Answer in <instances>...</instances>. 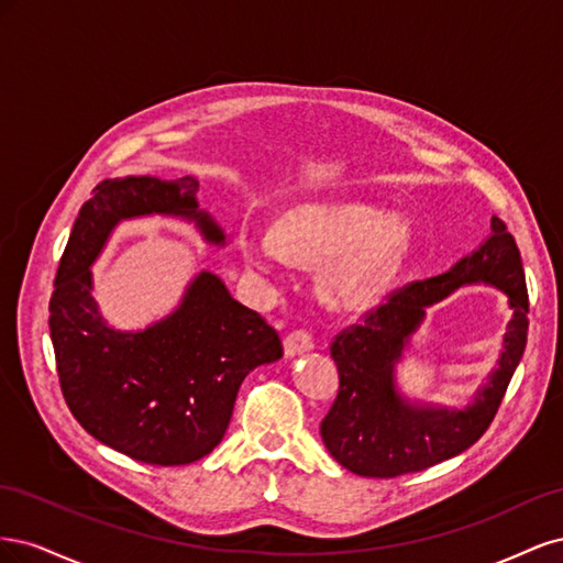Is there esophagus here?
<instances>
[{"label": "esophagus", "mask_w": 563, "mask_h": 563, "mask_svg": "<svg viewBox=\"0 0 563 563\" xmlns=\"http://www.w3.org/2000/svg\"><path fill=\"white\" fill-rule=\"evenodd\" d=\"M312 347H314V338H312L310 331H305V329H296L284 338L286 356H296V354H302V352H308Z\"/></svg>", "instance_id": "esophagus-1"}]
</instances>
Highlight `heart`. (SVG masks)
<instances>
[{
    "label": "heart",
    "instance_id": "heart-1",
    "mask_svg": "<svg viewBox=\"0 0 563 563\" xmlns=\"http://www.w3.org/2000/svg\"><path fill=\"white\" fill-rule=\"evenodd\" d=\"M411 244V228L364 203H308L286 213L277 232L244 230L242 253L258 275H277L291 258L305 265L333 261L321 291L335 308H360L380 294Z\"/></svg>",
    "mask_w": 563,
    "mask_h": 563
}]
</instances>
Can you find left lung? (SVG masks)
<instances>
[{
    "label": "left lung",
    "instance_id": "obj_1",
    "mask_svg": "<svg viewBox=\"0 0 563 563\" xmlns=\"http://www.w3.org/2000/svg\"><path fill=\"white\" fill-rule=\"evenodd\" d=\"M486 280L503 287L516 317L506 334L499 371L465 412L408 407L394 391L390 368L423 308L453 287ZM528 333V291L515 236L498 216L488 242L449 272L408 282L331 340L338 366V395L321 420L323 446L345 470L360 476H391L428 470L470 449L496 418L521 360Z\"/></svg>",
    "mask_w": 563,
    "mask_h": 563
}]
</instances>
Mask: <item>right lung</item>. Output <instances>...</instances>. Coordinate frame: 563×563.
Here are the masks:
<instances>
[{"label":"right lung","mask_w":563,"mask_h":563,"mask_svg":"<svg viewBox=\"0 0 563 563\" xmlns=\"http://www.w3.org/2000/svg\"><path fill=\"white\" fill-rule=\"evenodd\" d=\"M192 176H126L98 183L79 209L48 300V329L67 408L106 444L147 465H190L223 439L249 371L284 354L279 333L234 300L211 272L180 308L139 333L106 327L91 298L89 265L124 218H195L207 240L223 232L197 209Z\"/></svg>","instance_id":"add662e5"}]
</instances>
